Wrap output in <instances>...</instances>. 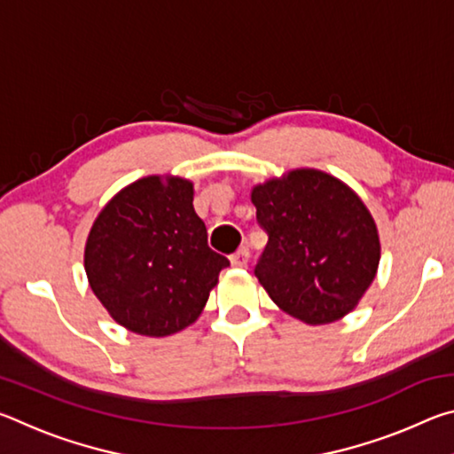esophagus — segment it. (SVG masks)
<instances>
[{"label": "esophagus", "instance_id": "esophagus-1", "mask_svg": "<svg viewBox=\"0 0 454 454\" xmlns=\"http://www.w3.org/2000/svg\"><path fill=\"white\" fill-rule=\"evenodd\" d=\"M248 258H250V252L246 248H240L238 252H234L232 256H230V262H232V266H236V268H244L246 264H248Z\"/></svg>", "mask_w": 454, "mask_h": 454}]
</instances>
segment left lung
Masks as SVG:
<instances>
[{"instance_id":"left-lung-1","label":"left lung","mask_w":454,"mask_h":454,"mask_svg":"<svg viewBox=\"0 0 454 454\" xmlns=\"http://www.w3.org/2000/svg\"><path fill=\"white\" fill-rule=\"evenodd\" d=\"M268 244L254 268L268 296L306 325L348 314L380 260L374 218L355 190L326 172L298 168L252 188Z\"/></svg>"}]
</instances>
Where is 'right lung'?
Returning a JSON list of instances; mask_svg holds the SVG:
<instances>
[{"instance_id":"add662e5","label":"right lung","mask_w":454,"mask_h":454,"mask_svg":"<svg viewBox=\"0 0 454 454\" xmlns=\"http://www.w3.org/2000/svg\"><path fill=\"white\" fill-rule=\"evenodd\" d=\"M192 202L190 180L145 176L120 190L90 230V288L129 333L160 338L190 326L230 266L208 246Z\"/></svg>"}]
</instances>
